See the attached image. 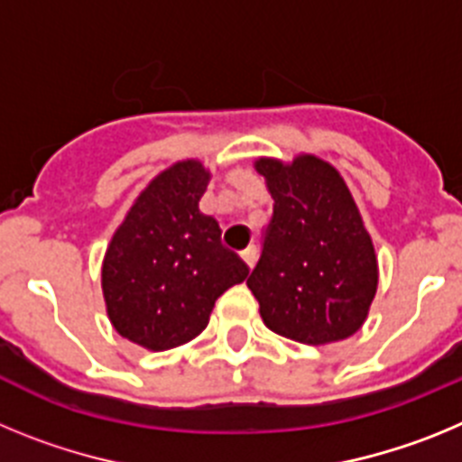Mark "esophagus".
Returning a JSON list of instances; mask_svg holds the SVG:
<instances>
[{
	"instance_id": "esophagus-1",
	"label": "esophagus",
	"mask_w": 462,
	"mask_h": 462,
	"mask_svg": "<svg viewBox=\"0 0 462 462\" xmlns=\"http://www.w3.org/2000/svg\"><path fill=\"white\" fill-rule=\"evenodd\" d=\"M243 261L247 263V268H254V263H256V247H254V245H250V247L243 252Z\"/></svg>"
}]
</instances>
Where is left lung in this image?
Segmentation results:
<instances>
[{
  "label": "left lung",
  "instance_id": "obj_1",
  "mask_svg": "<svg viewBox=\"0 0 462 462\" xmlns=\"http://www.w3.org/2000/svg\"><path fill=\"white\" fill-rule=\"evenodd\" d=\"M273 196L263 252L247 287L273 333L303 345L354 336L377 293L370 234L345 178L314 154L293 162L259 157Z\"/></svg>",
  "mask_w": 462,
  "mask_h": 462
}]
</instances>
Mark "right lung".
Here are the masks:
<instances>
[{"instance_id":"right-lung-1","label":"right lung","mask_w":462,"mask_h":462,"mask_svg":"<svg viewBox=\"0 0 462 462\" xmlns=\"http://www.w3.org/2000/svg\"><path fill=\"white\" fill-rule=\"evenodd\" d=\"M208 182L199 159L154 175L106 250L101 289L110 324L150 352L194 340L215 300L250 275L222 245L217 219L199 210Z\"/></svg>"}]
</instances>
